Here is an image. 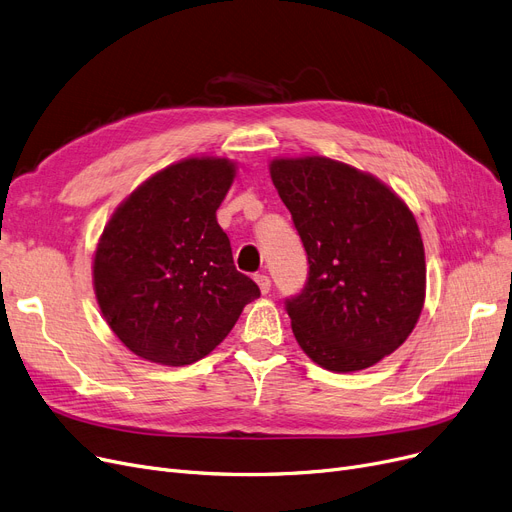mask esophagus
<instances>
[{
	"label": "esophagus",
	"instance_id": "obj_1",
	"mask_svg": "<svg viewBox=\"0 0 512 512\" xmlns=\"http://www.w3.org/2000/svg\"><path fill=\"white\" fill-rule=\"evenodd\" d=\"M255 282H257V286H259V291L263 293V295H268L270 293V288H272V280L265 276V274H257L255 276Z\"/></svg>",
	"mask_w": 512,
	"mask_h": 512
}]
</instances>
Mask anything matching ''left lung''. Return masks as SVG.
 <instances>
[{"instance_id":"1","label":"left lung","mask_w":512,"mask_h":512,"mask_svg":"<svg viewBox=\"0 0 512 512\" xmlns=\"http://www.w3.org/2000/svg\"><path fill=\"white\" fill-rule=\"evenodd\" d=\"M272 182L307 253L286 299L293 335L318 366L355 372L393 353L425 305V247L408 205L374 175L326 157L274 159Z\"/></svg>"}]
</instances>
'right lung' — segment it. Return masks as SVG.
Instances as JSON below:
<instances>
[{"instance_id": "right-lung-1", "label": "right lung", "mask_w": 512, "mask_h": 512, "mask_svg": "<svg viewBox=\"0 0 512 512\" xmlns=\"http://www.w3.org/2000/svg\"><path fill=\"white\" fill-rule=\"evenodd\" d=\"M236 163L192 157L133 190L94 255V291L117 339L140 358L186 366L228 337L259 286L236 270L217 209Z\"/></svg>"}]
</instances>
